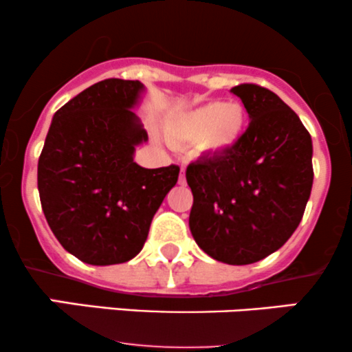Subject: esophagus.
<instances>
[{
    "mask_svg": "<svg viewBox=\"0 0 352 352\" xmlns=\"http://www.w3.org/2000/svg\"><path fill=\"white\" fill-rule=\"evenodd\" d=\"M179 184L185 185V167L180 168V177H179Z\"/></svg>",
    "mask_w": 352,
    "mask_h": 352,
    "instance_id": "34e87169",
    "label": "esophagus"
}]
</instances>
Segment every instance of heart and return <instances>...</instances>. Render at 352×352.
I'll return each mask as SVG.
<instances>
[{"label": "heart", "mask_w": 352, "mask_h": 352, "mask_svg": "<svg viewBox=\"0 0 352 352\" xmlns=\"http://www.w3.org/2000/svg\"><path fill=\"white\" fill-rule=\"evenodd\" d=\"M245 109L235 102H210L173 116L165 124V134L172 144L195 142L197 151L218 153L232 148L243 134Z\"/></svg>", "instance_id": "heart-1"}]
</instances>
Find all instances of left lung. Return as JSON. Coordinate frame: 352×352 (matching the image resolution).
<instances>
[{
    "mask_svg": "<svg viewBox=\"0 0 352 352\" xmlns=\"http://www.w3.org/2000/svg\"><path fill=\"white\" fill-rule=\"evenodd\" d=\"M232 92L252 120L232 148L187 167L188 225L208 256L250 265L281 248L300 225L313 187V144L270 89L240 84Z\"/></svg>",
    "mask_w": 352,
    "mask_h": 352,
    "instance_id": "obj_1",
    "label": "left lung"
}]
</instances>
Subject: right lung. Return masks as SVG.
<instances>
[{
    "label": "right lung",
    "mask_w": 352,
    "mask_h": 352,
    "mask_svg": "<svg viewBox=\"0 0 352 352\" xmlns=\"http://www.w3.org/2000/svg\"><path fill=\"white\" fill-rule=\"evenodd\" d=\"M139 80L106 79L84 89L52 117L38 162V190L58 241L89 265L132 260L180 167L144 168L135 145L147 140L132 107Z\"/></svg>",
    "instance_id": "right-lung-1"
}]
</instances>
